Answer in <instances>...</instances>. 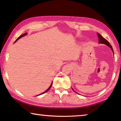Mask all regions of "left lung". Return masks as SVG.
Masks as SVG:
<instances>
[{
	"label": "left lung",
	"mask_w": 121,
	"mask_h": 121,
	"mask_svg": "<svg viewBox=\"0 0 121 121\" xmlns=\"http://www.w3.org/2000/svg\"><path fill=\"white\" fill-rule=\"evenodd\" d=\"M97 34H98V37H99V43H101V44H104L106 45H107V46H109V47H110V48L112 49V52H113V53H114L113 49H112V46H111V45L108 42V40H106L105 38H104L103 37H102V36L101 35L99 34V33H97ZM73 91H74L75 92V91H74V90H73Z\"/></svg>",
	"instance_id": "obj_1"
}]
</instances>
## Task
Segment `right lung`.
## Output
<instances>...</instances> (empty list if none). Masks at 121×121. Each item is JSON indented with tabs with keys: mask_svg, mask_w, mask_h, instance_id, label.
Wrapping results in <instances>:
<instances>
[{
	"mask_svg": "<svg viewBox=\"0 0 121 121\" xmlns=\"http://www.w3.org/2000/svg\"><path fill=\"white\" fill-rule=\"evenodd\" d=\"M26 35V33H25V34H22V35H21V36H19V37H18L17 39H16V40H15V42H16V40H17L18 39H20V38H21L22 37H23V36H25V35ZM52 84H51V85H50V87H49V88H48V90H46V91H45L44 92H43V93H41V94H40V95H42V94H44V93H46V92H48V90H50V89H51V86H52Z\"/></svg>",
	"mask_w": 121,
	"mask_h": 121,
	"instance_id": "1",
	"label": "right lung"
}]
</instances>
